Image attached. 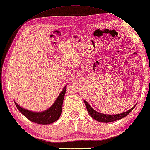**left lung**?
Wrapping results in <instances>:
<instances>
[{"instance_id": "obj_1", "label": "left lung", "mask_w": 150, "mask_h": 150, "mask_svg": "<svg viewBox=\"0 0 150 150\" xmlns=\"http://www.w3.org/2000/svg\"><path fill=\"white\" fill-rule=\"evenodd\" d=\"M85 102V104L86 105V108L87 109V111L88 112L90 115L92 116V117L96 120L97 121L100 122H103V123H109V122H114L116 121V120H118L120 119H122L124 117H125L126 116H127L129 113L133 110V109L136 105H134L133 108L129 109V111H127L126 112H124L123 113H121V114H118V115H104L103 114V113L98 112L96 111H95L94 109L90 106L89 104L87 103L86 101L84 100Z\"/></svg>"}]
</instances>
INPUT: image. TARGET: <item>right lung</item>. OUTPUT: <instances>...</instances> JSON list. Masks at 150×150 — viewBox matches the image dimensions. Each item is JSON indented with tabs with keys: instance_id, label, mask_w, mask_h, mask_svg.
Returning a JSON list of instances; mask_svg holds the SVG:
<instances>
[{
	"instance_id": "add662e5",
	"label": "right lung",
	"mask_w": 150,
	"mask_h": 150,
	"mask_svg": "<svg viewBox=\"0 0 150 150\" xmlns=\"http://www.w3.org/2000/svg\"><path fill=\"white\" fill-rule=\"evenodd\" d=\"M66 86L64 88L63 90L60 93L57 97L56 101L53 104L52 107H50L46 111L41 112H34L30 111L27 109H23L20 107L17 103H15L16 108L19 111L24 115L25 117L31 122L42 125H47V124L52 123L60 118L62 109V105L64 96L66 92Z\"/></svg>"
}]
</instances>
